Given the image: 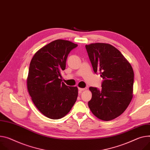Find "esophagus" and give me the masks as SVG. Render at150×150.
<instances>
[{"label":"esophagus","instance_id":"34e87169","mask_svg":"<svg viewBox=\"0 0 150 150\" xmlns=\"http://www.w3.org/2000/svg\"><path fill=\"white\" fill-rule=\"evenodd\" d=\"M87 88H79V94H80L82 93V92L83 91H84V90H86Z\"/></svg>","mask_w":150,"mask_h":150}]
</instances>
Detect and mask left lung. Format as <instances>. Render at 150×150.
<instances>
[{"label":"left lung","instance_id":"left-lung-1","mask_svg":"<svg viewBox=\"0 0 150 150\" xmlns=\"http://www.w3.org/2000/svg\"><path fill=\"white\" fill-rule=\"evenodd\" d=\"M94 71L104 79L101 89L90 87L92 98L88 106L103 121L117 118L127 108L133 98L134 72L123 54L113 45L102 42L86 45Z\"/></svg>","mask_w":150,"mask_h":150}]
</instances>
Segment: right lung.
Masks as SVG:
<instances>
[{
	"label": "right lung",
	"mask_w": 150,
	"mask_h": 150,
	"mask_svg": "<svg viewBox=\"0 0 150 150\" xmlns=\"http://www.w3.org/2000/svg\"><path fill=\"white\" fill-rule=\"evenodd\" d=\"M77 44L54 40L38 50L30 63L27 87L36 108L44 116L57 120L65 117L76 101L78 88L62 82L68 54Z\"/></svg>",
	"instance_id": "right-lung-1"
}]
</instances>
